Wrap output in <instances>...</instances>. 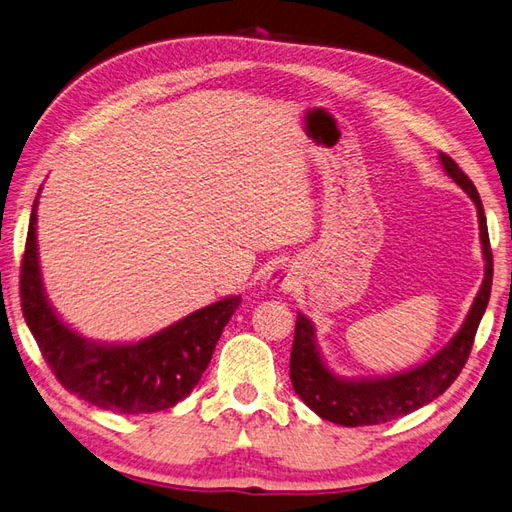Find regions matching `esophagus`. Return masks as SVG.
Returning a JSON list of instances; mask_svg holds the SVG:
<instances>
[{
  "label": "esophagus",
  "mask_w": 512,
  "mask_h": 512,
  "mask_svg": "<svg viewBox=\"0 0 512 512\" xmlns=\"http://www.w3.org/2000/svg\"><path fill=\"white\" fill-rule=\"evenodd\" d=\"M291 280V273L286 269H276L271 273V284L276 286V289H284V286H289Z\"/></svg>",
  "instance_id": "esophagus-1"
}]
</instances>
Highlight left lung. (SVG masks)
I'll list each match as a JSON object with an SVG mask.
<instances>
[{"label":"left lung","instance_id":"obj_1","mask_svg":"<svg viewBox=\"0 0 512 512\" xmlns=\"http://www.w3.org/2000/svg\"><path fill=\"white\" fill-rule=\"evenodd\" d=\"M439 156L447 176L473 199V204L478 208L484 256V280L480 291L476 299H473V306L467 319L463 321V326H460L454 339L441 352H436L430 360L415 369L384 378L350 380L334 376L319 354V347L315 343V326L308 321L306 315L297 313L295 339L291 350V382L295 393L302 397V402L310 410H315L321 419L339 423V426L356 428L376 426V423L404 417L443 395L467 363L480 319L491 297L493 254L489 243V230H486L484 208L476 186H473L467 173L450 156L443 152Z\"/></svg>","mask_w":512,"mask_h":512}]
</instances>
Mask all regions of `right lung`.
Segmentation results:
<instances>
[{
	"label": "right lung",
	"instance_id": "obj_1",
	"mask_svg": "<svg viewBox=\"0 0 512 512\" xmlns=\"http://www.w3.org/2000/svg\"><path fill=\"white\" fill-rule=\"evenodd\" d=\"M36 206L39 197L32 204L21 260V310L58 382L80 400L121 415L158 413L176 406L202 378L241 297L199 308L139 343L84 339L47 302L36 249Z\"/></svg>",
	"mask_w": 512,
	"mask_h": 512
}]
</instances>
